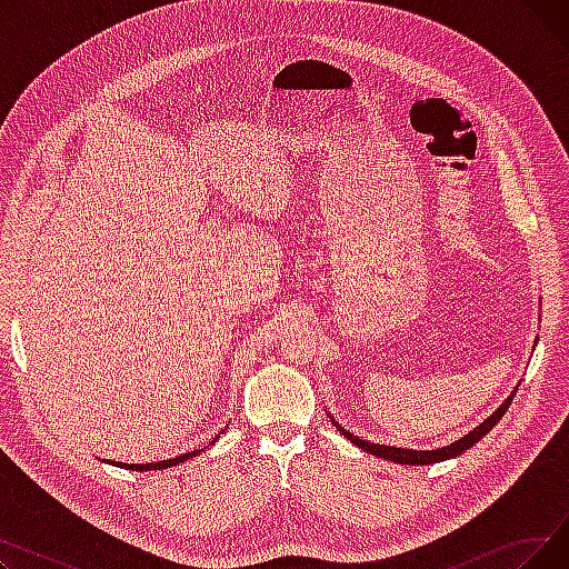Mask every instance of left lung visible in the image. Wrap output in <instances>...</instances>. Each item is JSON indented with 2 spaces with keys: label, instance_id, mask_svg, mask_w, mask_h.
<instances>
[{
  "label": "left lung",
  "instance_id": "8db88e82",
  "mask_svg": "<svg viewBox=\"0 0 569 569\" xmlns=\"http://www.w3.org/2000/svg\"><path fill=\"white\" fill-rule=\"evenodd\" d=\"M535 343H537V341H535ZM515 395H517V387L512 390V395L507 397V399L500 403V408H498L496 412H491L480 427H475V429L468 431L463 438H459V440H455V442H450V445L438 447V450H406V447H390V445H380V442H369V440H362V438H357L355 433L346 431V429L335 420L332 415H330V420H332V425L341 431V436H346L352 445L362 447L365 452H369V455H373V457H380V459H387V461H395V463H406V466H429V463L455 459V457L463 455L466 450H470V447H472L477 440H482V438L500 422V417L505 415V410L512 406Z\"/></svg>",
  "mask_w": 569,
  "mask_h": 569
}]
</instances>
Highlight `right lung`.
Instances as JSON below:
<instances>
[{
	"instance_id": "obj_1",
	"label": "right lung",
	"mask_w": 569,
	"mask_h": 569,
	"mask_svg": "<svg viewBox=\"0 0 569 569\" xmlns=\"http://www.w3.org/2000/svg\"><path fill=\"white\" fill-rule=\"evenodd\" d=\"M223 433V431H221ZM221 433L209 442V445H214L219 438H221ZM207 445V447H209ZM207 447H202V450H193V452H187V455H179V457H174V459H163V461H157V463H122V461H108V459H103V461H108V463H112V466H122V468H127V470H140V472H144V470H163V468H172V466H179V463H184V461H189V459H193V457H198L200 452H204Z\"/></svg>"
}]
</instances>
